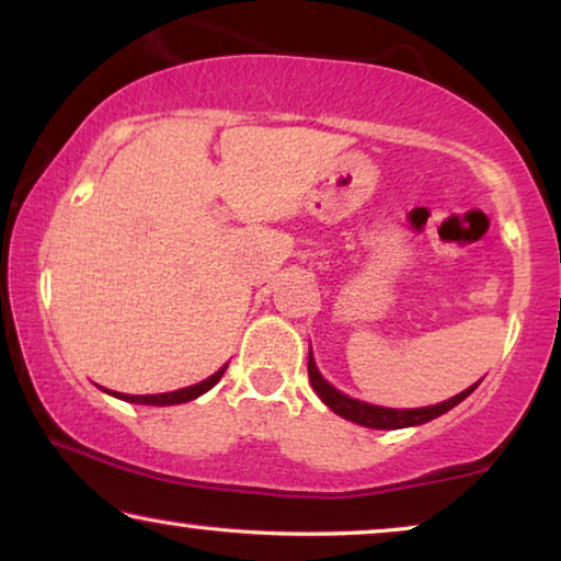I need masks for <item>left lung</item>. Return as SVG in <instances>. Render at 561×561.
I'll return each instance as SVG.
<instances>
[{"instance_id": "obj_1", "label": "left lung", "mask_w": 561, "mask_h": 561, "mask_svg": "<svg viewBox=\"0 0 561 561\" xmlns=\"http://www.w3.org/2000/svg\"><path fill=\"white\" fill-rule=\"evenodd\" d=\"M309 380H311L313 390H317V396L329 405V409H332L334 413H340L342 419L355 421V424L367 426V428H405V426L426 424V421H432L436 416H442V413H447L449 409H455L457 403H462L465 398L480 386V380H478L474 386L462 390L459 396L449 398V401L426 405V409H382V405H370L365 401H357V398L344 396L334 386H329V382L321 378L317 365H313L311 352H309Z\"/></svg>"}]
</instances>
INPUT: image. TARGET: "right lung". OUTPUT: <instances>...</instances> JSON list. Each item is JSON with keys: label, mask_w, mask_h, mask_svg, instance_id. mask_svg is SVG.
Returning a JSON list of instances; mask_svg holds the SVG:
<instances>
[{"label": "right lung", "mask_w": 561, "mask_h": 561, "mask_svg": "<svg viewBox=\"0 0 561 561\" xmlns=\"http://www.w3.org/2000/svg\"><path fill=\"white\" fill-rule=\"evenodd\" d=\"M227 365L219 367L217 373L211 375V378H206L202 382H196V386H188V388H181V390H173V393H156V396H127V393H114V390H110L112 396L122 398V401L127 403H142V405H175V403H188L194 401V398L204 396L206 390H211L214 386H217L221 375H225Z\"/></svg>", "instance_id": "1"}]
</instances>
